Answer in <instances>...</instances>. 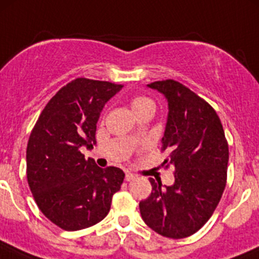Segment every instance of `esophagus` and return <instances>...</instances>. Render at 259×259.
Returning a JSON list of instances; mask_svg holds the SVG:
<instances>
[{
	"label": "esophagus",
	"mask_w": 259,
	"mask_h": 259,
	"mask_svg": "<svg viewBox=\"0 0 259 259\" xmlns=\"http://www.w3.org/2000/svg\"><path fill=\"white\" fill-rule=\"evenodd\" d=\"M134 179H135V176L132 173H126V176H125V180H126V182H132V180Z\"/></svg>",
	"instance_id": "esophagus-1"
}]
</instances>
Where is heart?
Instances as JSON below:
<instances>
[{"mask_svg":"<svg viewBox=\"0 0 259 259\" xmlns=\"http://www.w3.org/2000/svg\"><path fill=\"white\" fill-rule=\"evenodd\" d=\"M130 106H132L133 111L137 115L140 111L145 110V109H154V103L149 98H145V96H137V98L130 101Z\"/></svg>","mask_w":259,"mask_h":259,"instance_id":"heart-1","label":"heart"}]
</instances>
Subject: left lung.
Listing matches in <instances>:
<instances>
[{
  "mask_svg": "<svg viewBox=\"0 0 259 259\" xmlns=\"http://www.w3.org/2000/svg\"><path fill=\"white\" fill-rule=\"evenodd\" d=\"M148 88L163 94L168 117L161 138L163 164L176 168L173 185L150 178L151 194L139 203L146 226L168 238L199 231L221 200L227 182L229 151L215 110L183 83L155 81Z\"/></svg>",
  "mask_w": 259,
  "mask_h": 259,
  "instance_id": "8db88e82",
  "label": "left lung"
}]
</instances>
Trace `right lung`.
<instances>
[{
  "label": "right lung",
  "mask_w": 259,
  "mask_h": 259,
  "mask_svg": "<svg viewBox=\"0 0 259 259\" xmlns=\"http://www.w3.org/2000/svg\"><path fill=\"white\" fill-rule=\"evenodd\" d=\"M121 85L79 77L60 89L32 129L26 150L27 182L44 215L65 231H80L108 215L122 184L121 169H103L81 146L96 145V124Z\"/></svg>",
  "instance_id": "add662e5"
}]
</instances>
